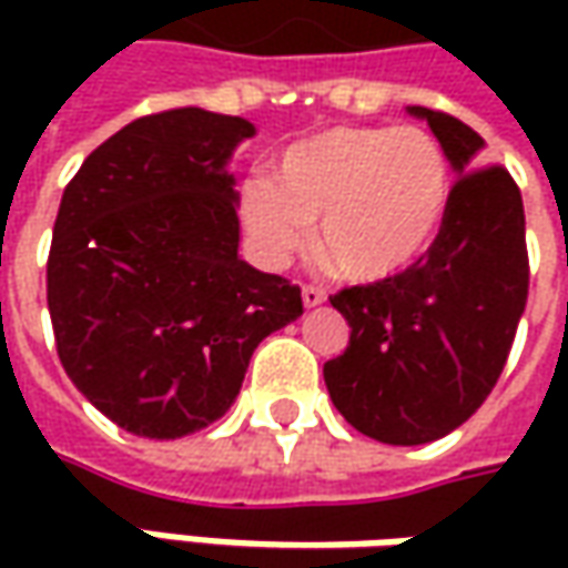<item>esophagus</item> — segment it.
<instances>
[{"label":"esophagus","mask_w":568,"mask_h":568,"mask_svg":"<svg viewBox=\"0 0 568 568\" xmlns=\"http://www.w3.org/2000/svg\"><path fill=\"white\" fill-rule=\"evenodd\" d=\"M325 296L328 294H325L318 284H303V306H310V310H313V306H322Z\"/></svg>","instance_id":"obj_1"}]
</instances>
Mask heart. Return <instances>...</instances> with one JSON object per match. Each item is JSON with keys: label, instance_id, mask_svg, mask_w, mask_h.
Returning a JSON list of instances; mask_svg holds the SVG:
<instances>
[{"label": "heart", "instance_id": "obj_1", "mask_svg": "<svg viewBox=\"0 0 568 568\" xmlns=\"http://www.w3.org/2000/svg\"><path fill=\"white\" fill-rule=\"evenodd\" d=\"M452 173L420 125H335L291 144L274 183L252 180L240 217L252 252L284 265L318 224V252L351 281L373 284L424 258L446 224Z\"/></svg>", "mask_w": 568, "mask_h": 568}]
</instances>
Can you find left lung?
Instances as JSON below:
<instances>
[{
    "instance_id": "left-lung-1",
    "label": "left lung",
    "mask_w": 568,
    "mask_h": 568,
    "mask_svg": "<svg viewBox=\"0 0 568 568\" xmlns=\"http://www.w3.org/2000/svg\"><path fill=\"white\" fill-rule=\"evenodd\" d=\"M410 113L458 173L446 224L414 268L332 296L351 341L322 369L344 420L388 446L443 439L487 402L528 303L525 207L509 170L477 166L484 139L462 120Z\"/></svg>"
}]
</instances>
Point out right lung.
Instances as JSON below:
<instances>
[{
    "mask_svg": "<svg viewBox=\"0 0 568 568\" xmlns=\"http://www.w3.org/2000/svg\"><path fill=\"white\" fill-rule=\"evenodd\" d=\"M252 122L180 106L129 122L62 192L47 258L55 354L116 426L180 439L230 410L300 287L240 246L227 161Z\"/></svg>",
    "mask_w": 568,
    "mask_h": 568,
    "instance_id": "add662e5",
    "label": "right lung"
}]
</instances>
